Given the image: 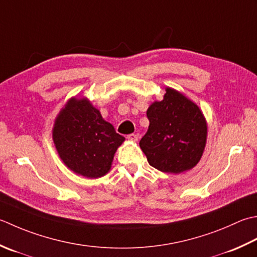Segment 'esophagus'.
Returning a JSON list of instances; mask_svg holds the SVG:
<instances>
[{"label": "esophagus", "instance_id": "obj_1", "mask_svg": "<svg viewBox=\"0 0 257 257\" xmlns=\"http://www.w3.org/2000/svg\"><path fill=\"white\" fill-rule=\"evenodd\" d=\"M128 138H129L130 140H132V142H138L139 135H138V134H132V135L128 136Z\"/></svg>", "mask_w": 257, "mask_h": 257}]
</instances>
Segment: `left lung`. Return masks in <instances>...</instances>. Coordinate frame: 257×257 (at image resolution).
<instances>
[{
    "label": "left lung",
    "instance_id": "1",
    "mask_svg": "<svg viewBox=\"0 0 257 257\" xmlns=\"http://www.w3.org/2000/svg\"><path fill=\"white\" fill-rule=\"evenodd\" d=\"M165 90L162 101L149 105L148 132L139 146L154 168L180 174L194 168L202 158L207 122L192 100L173 88Z\"/></svg>",
    "mask_w": 257,
    "mask_h": 257
}]
</instances>
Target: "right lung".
Instances as JSON below:
<instances>
[{"mask_svg":"<svg viewBox=\"0 0 257 257\" xmlns=\"http://www.w3.org/2000/svg\"><path fill=\"white\" fill-rule=\"evenodd\" d=\"M52 139L63 164L77 175L99 178L111 168L124 137L88 98H70L54 120Z\"/></svg>","mask_w":257,"mask_h":257,"instance_id":"1","label":"right lung"}]
</instances>
